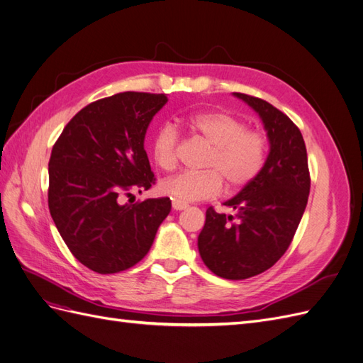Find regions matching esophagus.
I'll return each mask as SVG.
<instances>
[{"label": "esophagus", "instance_id": "34e87169", "mask_svg": "<svg viewBox=\"0 0 363 363\" xmlns=\"http://www.w3.org/2000/svg\"><path fill=\"white\" fill-rule=\"evenodd\" d=\"M186 207H188V204L183 203V201H177V200L172 201V208H174V211H184Z\"/></svg>", "mask_w": 363, "mask_h": 363}]
</instances>
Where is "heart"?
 <instances>
[{"label":"heart","mask_w":363,"mask_h":363,"mask_svg":"<svg viewBox=\"0 0 363 363\" xmlns=\"http://www.w3.org/2000/svg\"><path fill=\"white\" fill-rule=\"evenodd\" d=\"M194 135L212 145L201 172L183 171L163 179L159 191L172 200L189 203L211 200L224 189V180L232 189H240L255 180L265 167L268 136L259 128H248L244 119L223 111L196 112L184 119ZM180 133L164 123L151 139V156L157 167L169 171L177 164Z\"/></svg>","instance_id":"obj_1"}]
</instances>
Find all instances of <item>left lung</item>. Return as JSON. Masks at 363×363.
I'll list each match as a JSON object with an SVG mask.
<instances>
[{"instance_id": "1", "label": "left lung", "mask_w": 363, "mask_h": 363, "mask_svg": "<svg viewBox=\"0 0 363 363\" xmlns=\"http://www.w3.org/2000/svg\"><path fill=\"white\" fill-rule=\"evenodd\" d=\"M235 95L262 118L269 155L257 177L224 203L235 215L207 208L199 250L218 277L244 280L271 268L289 248L309 199L311 172L301 131L289 116L262 98Z\"/></svg>"}]
</instances>
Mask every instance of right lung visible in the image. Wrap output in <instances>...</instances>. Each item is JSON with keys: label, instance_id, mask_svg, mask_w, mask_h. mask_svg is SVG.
I'll list each match as a JSON object with an SVG mask.
<instances>
[{"label": "right lung", "instance_id": "right-lung-1", "mask_svg": "<svg viewBox=\"0 0 363 363\" xmlns=\"http://www.w3.org/2000/svg\"><path fill=\"white\" fill-rule=\"evenodd\" d=\"M164 94L121 92L77 113L52 147L48 207L74 257L98 274H115L145 257L171 200L123 204L121 196L148 191L156 179L144 139L167 104Z\"/></svg>", "mask_w": 363, "mask_h": 363}]
</instances>
